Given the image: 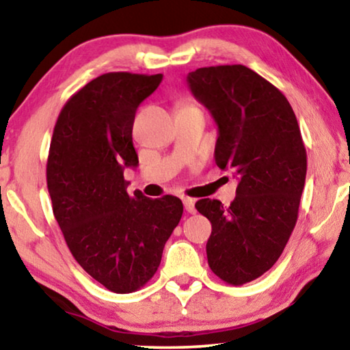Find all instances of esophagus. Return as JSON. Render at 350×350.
Instances as JSON below:
<instances>
[{"mask_svg":"<svg viewBox=\"0 0 350 350\" xmlns=\"http://www.w3.org/2000/svg\"><path fill=\"white\" fill-rule=\"evenodd\" d=\"M183 206H185V210L188 213H196V206H194V200L193 199H189V198L183 199Z\"/></svg>","mask_w":350,"mask_h":350,"instance_id":"obj_1","label":"esophagus"}]
</instances>
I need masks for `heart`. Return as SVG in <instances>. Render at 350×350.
Returning <instances> with one entry per match:
<instances>
[{"label":"heart","mask_w":350,"mask_h":350,"mask_svg":"<svg viewBox=\"0 0 350 350\" xmlns=\"http://www.w3.org/2000/svg\"><path fill=\"white\" fill-rule=\"evenodd\" d=\"M185 106H191V103H188V102H180L179 105H177V108H185Z\"/></svg>","instance_id":"b5f03b06"}]
</instances>
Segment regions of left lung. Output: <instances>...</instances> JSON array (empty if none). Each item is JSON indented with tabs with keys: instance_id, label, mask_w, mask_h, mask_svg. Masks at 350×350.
<instances>
[{
	"instance_id": "obj_1",
	"label": "left lung",
	"mask_w": 350,
	"mask_h": 350,
	"mask_svg": "<svg viewBox=\"0 0 350 350\" xmlns=\"http://www.w3.org/2000/svg\"><path fill=\"white\" fill-rule=\"evenodd\" d=\"M187 80L217 125L216 165L238 179L230 206L196 202L211 222L206 258L224 282L242 286L273 267L293 232L306 146L286 96L244 64L199 68Z\"/></svg>"
}]
</instances>
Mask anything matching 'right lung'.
Returning a JSON list of instances; mask_svg holds the SVG:
<instances>
[{
    "instance_id": "1",
    "label": "right lung",
    "mask_w": 350,
    "mask_h": 350,
    "mask_svg": "<svg viewBox=\"0 0 350 350\" xmlns=\"http://www.w3.org/2000/svg\"><path fill=\"white\" fill-rule=\"evenodd\" d=\"M161 81L162 74L97 77L63 106L51 140L52 211L77 262L114 293L135 292L151 280L183 213L176 196H129L123 177L125 167L139 163L135 111Z\"/></svg>"
}]
</instances>
